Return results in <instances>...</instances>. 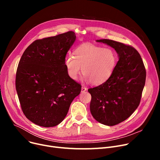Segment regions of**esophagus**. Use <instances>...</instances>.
<instances>
[{
    "mask_svg": "<svg viewBox=\"0 0 160 160\" xmlns=\"http://www.w3.org/2000/svg\"><path fill=\"white\" fill-rule=\"evenodd\" d=\"M86 90H87V88H86V87H85V86H82V87L81 91H82V93H83V92H85Z\"/></svg>",
    "mask_w": 160,
    "mask_h": 160,
    "instance_id": "34e87169",
    "label": "esophagus"
}]
</instances>
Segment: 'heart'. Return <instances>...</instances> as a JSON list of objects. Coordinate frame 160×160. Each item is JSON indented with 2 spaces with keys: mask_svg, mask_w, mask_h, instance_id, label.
Segmentation results:
<instances>
[{
  "mask_svg": "<svg viewBox=\"0 0 160 160\" xmlns=\"http://www.w3.org/2000/svg\"><path fill=\"white\" fill-rule=\"evenodd\" d=\"M72 54H67L65 66L67 74L72 80H77L81 72L86 82L94 85H101L110 78L117 62L113 50L91 43H83L74 50Z\"/></svg>",
  "mask_w": 160,
  "mask_h": 160,
  "instance_id": "b5f03b06",
  "label": "heart"
}]
</instances>
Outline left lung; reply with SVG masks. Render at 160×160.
<instances>
[{"instance_id":"1","label":"left lung","mask_w":160,"mask_h":160,"mask_svg":"<svg viewBox=\"0 0 160 160\" xmlns=\"http://www.w3.org/2000/svg\"><path fill=\"white\" fill-rule=\"evenodd\" d=\"M97 41L113 48L119 56L110 78L88 89L91 95V115L100 123L112 127L128 119L138 108L146 70L139 53L133 47L106 39Z\"/></svg>"}]
</instances>
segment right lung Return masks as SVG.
<instances>
[{"label":"right lung","mask_w":160,"mask_h":160,"mask_svg":"<svg viewBox=\"0 0 160 160\" xmlns=\"http://www.w3.org/2000/svg\"><path fill=\"white\" fill-rule=\"evenodd\" d=\"M75 40L72 31L38 39L21 58L16 91L23 113L37 125L52 127L60 124L80 93V84L69 77L64 63Z\"/></svg>","instance_id":"right-lung-1"}]
</instances>
